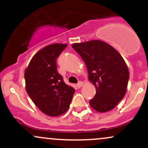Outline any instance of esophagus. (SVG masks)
<instances>
[{"label":"esophagus","instance_id":"34e87169","mask_svg":"<svg viewBox=\"0 0 148 148\" xmlns=\"http://www.w3.org/2000/svg\"><path fill=\"white\" fill-rule=\"evenodd\" d=\"M82 86H84V83H83L82 81H80V82L78 83V84H77V87L78 88H80L82 87Z\"/></svg>","mask_w":148,"mask_h":148}]
</instances>
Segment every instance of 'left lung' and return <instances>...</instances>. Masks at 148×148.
Here are the masks:
<instances>
[{
  "mask_svg": "<svg viewBox=\"0 0 148 148\" xmlns=\"http://www.w3.org/2000/svg\"><path fill=\"white\" fill-rule=\"evenodd\" d=\"M72 48L82 58L88 69V80L96 88L89 101L99 113L113 109L126 94L130 72L116 49L101 40L74 43Z\"/></svg>",
  "mask_w": 148,
  "mask_h": 148,
  "instance_id": "left-lung-1",
  "label": "left lung"
}]
</instances>
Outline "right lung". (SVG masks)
<instances>
[{"label": "right lung", "instance_id": "add662e5", "mask_svg": "<svg viewBox=\"0 0 148 148\" xmlns=\"http://www.w3.org/2000/svg\"><path fill=\"white\" fill-rule=\"evenodd\" d=\"M67 46L56 43L44 47L32 58L24 72L27 93L39 109L49 116L65 113L75 92L65 84L57 71L56 58Z\"/></svg>", "mask_w": 148, "mask_h": 148}]
</instances>
